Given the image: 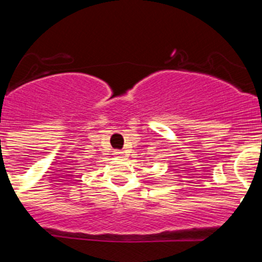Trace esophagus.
I'll return each instance as SVG.
<instances>
[{
    "instance_id": "obj_1",
    "label": "esophagus",
    "mask_w": 262,
    "mask_h": 262,
    "mask_svg": "<svg viewBox=\"0 0 262 262\" xmlns=\"http://www.w3.org/2000/svg\"><path fill=\"white\" fill-rule=\"evenodd\" d=\"M113 155H114L115 157H121V156L124 155V152H123V150H120V149H115Z\"/></svg>"
}]
</instances>
